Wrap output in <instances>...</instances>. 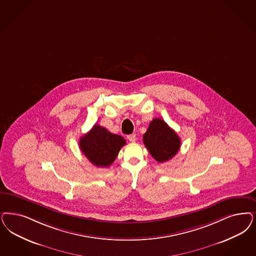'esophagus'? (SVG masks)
I'll use <instances>...</instances> for the list:
<instances>
[{
  "label": "esophagus",
  "instance_id": "obj_1",
  "mask_svg": "<svg viewBox=\"0 0 256 256\" xmlns=\"http://www.w3.org/2000/svg\"><path fill=\"white\" fill-rule=\"evenodd\" d=\"M128 141L132 142H134L137 140V138H136V135H135V134H130V135H128Z\"/></svg>",
  "mask_w": 256,
  "mask_h": 256
}]
</instances>
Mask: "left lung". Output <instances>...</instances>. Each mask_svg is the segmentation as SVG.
Instances as JSON below:
<instances>
[{
	"label": "left lung",
	"mask_w": 256,
	"mask_h": 256,
	"mask_svg": "<svg viewBox=\"0 0 256 256\" xmlns=\"http://www.w3.org/2000/svg\"><path fill=\"white\" fill-rule=\"evenodd\" d=\"M142 141L151 156L159 162L172 159L180 148V139L162 119L155 118L150 124Z\"/></svg>",
	"instance_id": "obj_1"
}]
</instances>
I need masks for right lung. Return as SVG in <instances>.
Segmentation results:
<instances>
[{"label":"right lung","instance_id":"obj_1","mask_svg":"<svg viewBox=\"0 0 256 256\" xmlns=\"http://www.w3.org/2000/svg\"><path fill=\"white\" fill-rule=\"evenodd\" d=\"M124 144L126 140L122 136L110 132L97 124L80 140L82 153L98 168L110 166Z\"/></svg>","mask_w":256,"mask_h":256}]
</instances>
